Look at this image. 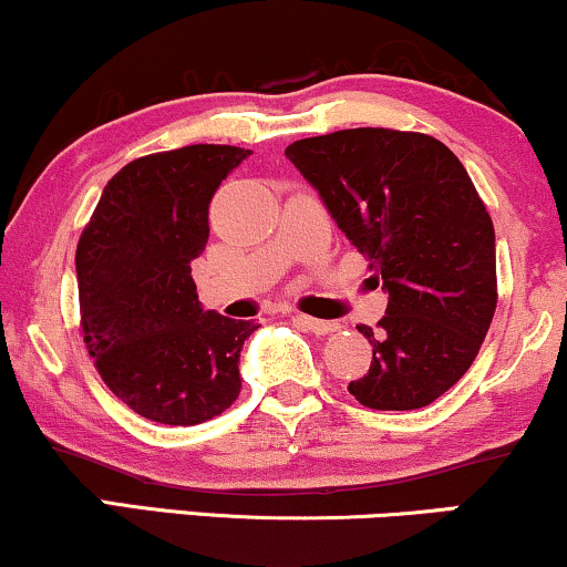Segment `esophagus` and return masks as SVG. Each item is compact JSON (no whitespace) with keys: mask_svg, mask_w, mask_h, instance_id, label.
I'll return each instance as SVG.
<instances>
[{"mask_svg":"<svg viewBox=\"0 0 567 567\" xmlns=\"http://www.w3.org/2000/svg\"><path fill=\"white\" fill-rule=\"evenodd\" d=\"M296 322L303 327V330L313 332V336H330V332H338V322H324V319H313V317H306V313H298Z\"/></svg>","mask_w":567,"mask_h":567,"instance_id":"1","label":"esophagus"}]
</instances>
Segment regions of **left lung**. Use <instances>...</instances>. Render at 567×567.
I'll list each match as a JSON object with an SVG mask.
<instances>
[{
	"label": "left lung",
	"instance_id": "1",
	"mask_svg": "<svg viewBox=\"0 0 567 567\" xmlns=\"http://www.w3.org/2000/svg\"><path fill=\"white\" fill-rule=\"evenodd\" d=\"M285 155L383 277L388 309L361 406L409 412L433 404L470 370L496 311L494 224L460 158L435 136L343 128L288 145Z\"/></svg>",
	"mask_w": 567,
	"mask_h": 567
}]
</instances>
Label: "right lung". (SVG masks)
I'll list each match as a JSON object with an SVG mask.
<instances>
[{
    "instance_id": "1",
    "label": "right lung",
    "mask_w": 567,
    "mask_h": 567,
    "mask_svg": "<svg viewBox=\"0 0 567 567\" xmlns=\"http://www.w3.org/2000/svg\"><path fill=\"white\" fill-rule=\"evenodd\" d=\"M250 150L187 145L126 163L76 245L81 336L102 383L140 417L200 425L240 395L254 322L203 311L189 264L208 203Z\"/></svg>"
}]
</instances>
